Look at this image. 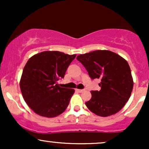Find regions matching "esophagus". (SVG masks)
Wrapping results in <instances>:
<instances>
[{
	"label": "esophagus",
	"mask_w": 149,
	"mask_h": 149,
	"mask_svg": "<svg viewBox=\"0 0 149 149\" xmlns=\"http://www.w3.org/2000/svg\"><path fill=\"white\" fill-rule=\"evenodd\" d=\"M76 91H78V92H83L85 91V90H83V89H76Z\"/></svg>",
	"instance_id": "obj_1"
}]
</instances>
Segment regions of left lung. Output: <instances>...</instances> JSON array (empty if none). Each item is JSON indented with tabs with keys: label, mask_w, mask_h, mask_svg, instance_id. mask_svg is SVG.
<instances>
[{
	"label": "left lung",
	"mask_w": 149,
	"mask_h": 149,
	"mask_svg": "<svg viewBox=\"0 0 149 149\" xmlns=\"http://www.w3.org/2000/svg\"><path fill=\"white\" fill-rule=\"evenodd\" d=\"M92 79L100 78V91H91L92 98L85 102L90 111L107 117L116 113L129 100L133 79L127 61L109 50H96L76 57Z\"/></svg>",
	"instance_id": "1"
}]
</instances>
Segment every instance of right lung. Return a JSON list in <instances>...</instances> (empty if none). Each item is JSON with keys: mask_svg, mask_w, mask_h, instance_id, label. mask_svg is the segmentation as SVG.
I'll list each match as a JSON object with an SVG mask.
<instances>
[{"mask_svg": "<svg viewBox=\"0 0 149 149\" xmlns=\"http://www.w3.org/2000/svg\"><path fill=\"white\" fill-rule=\"evenodd\" d=\"M76 54L45 51L29 59L20 80V89L26 103L38 115L53 118L62 113L74 93L57 81L64 77Z\"/></svg>", "mask_w": 149, "mask_h": 149, "instance_id": "1", "label": "right lung"}]
</instances>
